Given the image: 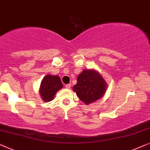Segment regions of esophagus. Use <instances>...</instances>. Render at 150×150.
<instances>
[{"label":"esophagus","instance_id":"obj_1","mask_svg":"<svg viewBox=\"0 0 150 150\" xmlns=\"http://www.w3.org/2000/svg\"><path fill=\"white\" fill-rule=\"evenodd\" d=\"M65 87H66V88H70L71 87V83H69V84H66V85H65Z\"/></svg>","mask_w":150,"mask_h":150}]
</instances>
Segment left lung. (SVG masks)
<instances>
[{"mask_svg":"<svg viewBox=\"0 0 150 150\" xmlns=\"http://www.w3.org/2000/svg\"><path fill=\"white\" fill-rule=\"evenodd\" d=\"M106 89V84L100 75L94 71L84 70L77 77L73 90L81 101L89 105L100 98Z\"/></svg>","mask_w":150,"mask_h":150,"instance_id":"1","label":"left lung"}]
</instances>
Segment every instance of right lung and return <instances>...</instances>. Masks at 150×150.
I'll return each mask as SVG.
<instances>
[{"instance_id": "add662e5", "label": "right lung", "mask_w": 150, "mask_h": 150, "mask_svg": "<svg viewBox=\"0 0 150 150\" xmlns=\"http://www.w3.org/2000/svg\"><path fill=\"white\" fill-rule=\"evenodd\" d=\"M62 87V83L58 76L50 75L45 76L40 87V94L42 99L46 102L52 100L55 94Z\"/></svg>"}]
</instances>
